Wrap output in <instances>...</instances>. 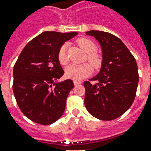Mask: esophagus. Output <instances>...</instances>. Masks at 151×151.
<instances>
[{"label": "esophagus", "instance_id": "1", "mask_svg": "<svg viewBox=\"0 0 151 151\" xmlns=\"http://www.w3.org/2000/svg\"><path fill=\"white\" fill-rule=\"evenodd\" d=\"M73 84L75 86L79 85V84H81V82L80 81H77V80H73Z\"/></svg>", "mask_w": 151, "mask_h": 151}]
</instances>
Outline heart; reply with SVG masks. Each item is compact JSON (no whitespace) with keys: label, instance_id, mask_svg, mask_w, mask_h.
I'll use <instances>...</instances> for the list:
<instances>
[{"label":"heart","instance_id":"obj_1","mask_svg":"<svg viewBox=\"0 0 151 151\" xmlns=\"http://www.w3.org/2000/svg\"><path fill=\"white\" fill-rule=\"evenodd\" d=\"M78 43L84 50L86 53H87V57L90 62L91 63V65L95 67L99 65L100 60L99 58V56L93 53L96 49V45L92 40L86 39V38H81L78 40ZM67 43H64L60 47L58 51V60L59 62L61 65H66L69 61V58L67 56ZM92 72V67L87 63L84 64H75L73 63L70 64L69 65L66 67L65 69V76L69 78L73 79V80H82L86 77L89 76Z\"/></svg>","mask_w":151,"mask_h":151}]
</instances>
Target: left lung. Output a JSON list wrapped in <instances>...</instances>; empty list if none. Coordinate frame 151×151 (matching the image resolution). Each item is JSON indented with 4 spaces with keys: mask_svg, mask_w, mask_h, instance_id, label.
Masks as SVG:
<instances>
[{
    "mask_svg": "<svg viewBox=\"0 0 151 151\" xmlns=\"http://www.w3.org/2000/svg\"><path fill=\"white\" fill-rule=\"evenodd\" d=\"M97 40L102 50L98 74L84 82V103L93 116L103 120L120 117L131 107L139 80L136 60L124 43L113 35L100 31L86 32Z\"/></svg>",
    "mask_w": 151,
    "mask_h": 151,
    "instance_id": "8db88e82",
    "label": "left lung"
}]
</instances>
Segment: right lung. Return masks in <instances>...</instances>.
Returning <instances> with one entry per match:
<instances>
[{
    "label": "right lung",
    "instance_id": "add662e5",
    "mask_svg": "<svg viewBox=\"0 0 151 151\" xmlns=\"http://www.w3.org/2000/svg\"><path fill=\"white\" fill-rule=\"evenodd\" d=\"M77 35L44 31L26 45L15 63L14 97L22 113L35 123L51 124L65 111L66 99L74 85L71 79L59 81L64 70L58 51Z\"/></svg>",
    "mask_w": 151,
    "mask_h": 151
}]
</instances>
